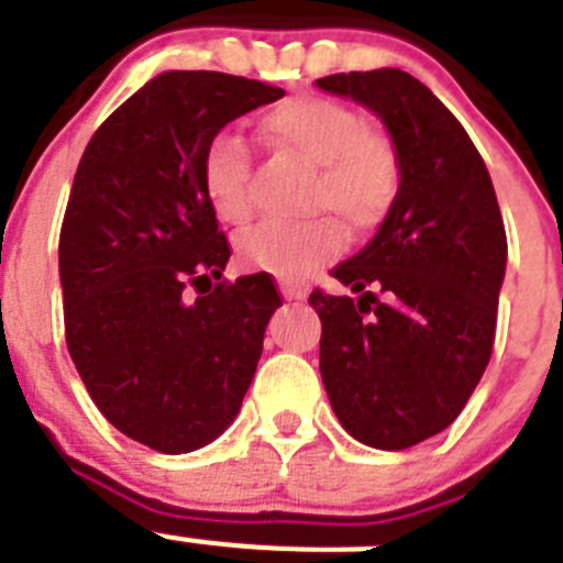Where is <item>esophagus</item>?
I'll return each instance as SVG.
<instances>
[{
	"label": "esophagus",
	"instance_id": "1",
	"mask_svg": "<svg viewBox=\"0 0 563 563\" xmlns=\"http://www.w3.org/2000/svg\"><path fill=\"white\" fill-rule=\"evenodd\" d=\"M282 292H285V299H305L308 296V285H301V282H282Z\"/></svg>",
	"mask_w": 563,
	"mask_h": 563
}]
</instances>
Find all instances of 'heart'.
I'll return each instance as SVG.
<instances>
[{
	"mask_svg": "<svg viewBox=\"0 0 563 563\" xmlns=\"http://www.w3.org/2000/svg\"><path fill=\"white\" fill-rule=\"evenodd\" d=\"M262 132L273 146L316 166L313 209H331L351 230H371L391 209L399 189L397 148L347 103L322 95L292 97L264 114ZM201 187L221 224H247L253 216L250 148L235 132L209 137L201 157ZM235 250L247 271L301 278L342 250V232L331 218L262 224L244 232Z\"/></svg>",
	"mask_w": 563,
	"mask_h": 563,
	"instance_id": "b5f03b06",
	"label": "heart"
}]
</instances>
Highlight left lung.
Returning a JSON list of instances; mask_svg holds the SVG:
<instances>
[{
	"instance_id": "left-lung-1",
	"label": "left lung",
	"mask_w": 563,
	"mask_h": 563,
	"mask_svg": "<svg viewBox=\"0 0 563 563\" xmlns=\"http://www.w3.org/2000/svg\"><path fill=\"white\" fill-rule=\"evenodd\" d=\"M379 114L399 189L368 247L316 287L319 371L339 422L360 443L402 452L449 429L489 365L506 271V230L466 129L399 68L316 80Z\"/></svg>"
}]
</instances>
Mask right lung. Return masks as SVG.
<instances>
[{"mask_svg": "<svg viewBox=\"0 0 563 563\" xmlns=\"http://www.w3.org/2000/svg\"><path fill=\"white\" fill-rule=\"evenodd\" d=\"M278 97L247 77L166 71L111 111L74 175L65 345L106 420L155 452H195L235 420L282 305L271 273L221 278L232 250L201 187L209 137Z\"/></svg>", "mask_w": 563, "mask_h": 563, "instance_id": "1", "label": "right lung"}]
</instances>
